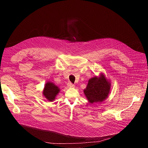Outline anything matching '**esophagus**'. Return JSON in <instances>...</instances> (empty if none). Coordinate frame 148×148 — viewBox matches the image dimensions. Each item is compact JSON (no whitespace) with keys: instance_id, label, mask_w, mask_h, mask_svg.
Returning a JSON list of instances; mask_svg holds the SVG:
<instances>
[{"instance_id":"1","label":"esophagus","mask_w":148,"mask_h":148,"mask_svg":"<svg viewBox=\"0 0 148 148\" xmlns=\"http://www.w3.org/2000/svg\"><path fill=\"white\" fill-rule=\"evenodd\" d=\"M67 86H68L69 87H70V88H73V87H74V84H73L72 82H69L67 84Z\"/></svg>"}]
</instances>
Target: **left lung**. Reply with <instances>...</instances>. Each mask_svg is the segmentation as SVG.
I'll list each match as a JSON object with an SVG mask.
<instances>
[{"mask_svg":"<svg viewBox=\"0 0 148 148\" xmlns=\"http://www.w3.org/2000/svg\"><path fill=\"white\" fill-rule=\"evenodd\" d=\"M110 90V84L105 76L93 77L88 81V85L84 92L90 103L102 102L108 97Z\"/></svg>","mask_w":148,"mask_h":148,"instance_id":"obj_1","label":"left lung"}]
</instances>
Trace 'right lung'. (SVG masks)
<instances>
[{
  "label": "right lung",
  "mask_w": 148,
  "mask_h": 148,
  "mask_svg": "<svg viewBox=\"0 0 148 148\" xmlns=\"http://www.w3.org/2000/svg\"><path fill=\"white\" fill-rule=\"evenodd\" d=\"M59 91L60 89L58 87L55 86L53 83L47 82L45 87L43 94L49 101H53Z\"/></svg>",
  "instance_id": "add662e5"
}]
</instances>
